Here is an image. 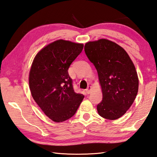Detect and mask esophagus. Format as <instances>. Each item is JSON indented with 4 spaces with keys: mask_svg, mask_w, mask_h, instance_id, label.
<instances>
[{
    "mask_svg": "<svg viewBox=\"0 0 157 157\" xmlns=\"http://www.w3.org/2000/svg\"><path fill=\"white\" fill-rule=\"evenodd\" d=\"M91 90H92V87L91 86H88L87 87V89L86 90V92L87 93V94H90V92H91Z\"/></svg>",
    "mask_w": 157,
    "mask_h": 157,
    "instance_id": "obj_1",
    "label": "esophagus"
}]
</instances>
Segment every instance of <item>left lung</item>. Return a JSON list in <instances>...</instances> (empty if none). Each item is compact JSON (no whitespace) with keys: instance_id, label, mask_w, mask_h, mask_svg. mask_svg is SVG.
I'll list each match as a JSON object with an SVG mask.
<instances>
[{"instance_id":"obj_1","label":"left lung","mask_w":157,"mask_h":157,"mask_svg":"<svg viewBox=\"0 0 157 157\" xmlns=\"http://www.w3.org/2000/svg\"><path fill=\"white\" fill-rule=\"evenodd\" d=\"M84 50L96 69L102 90V100L97 105L98 114L108 120L120 118L138 93V78L134 63L122 47L105 39L86 43Z\"/></svg>"}]
</instances>
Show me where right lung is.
Instances as JSON below:
<instances>
[{
    "instance_id": "obj_1",
    "label": "right lung",
    "mask_w": 157,
    "mask_h": 157,
    "mask_svg": "<svg viewBox=\"0 0 157 157\" xmlns=\"http://www.w3.org/2000/svg\"><path fill=\"white\" fill-rule=\"evenodd\" d=\"M83 45L57 40L35 56L29 72V87L36 103L56 122L74 116L84 98L74 92L68 69L81 53Z\"/></svg>"
}]
</instances>
